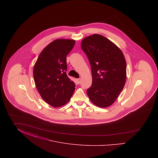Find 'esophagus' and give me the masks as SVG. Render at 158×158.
I'll use <instances>...</instances> for the list:
<instances>
[{
	"label": "esophagus",
	"instance_id": "obj_1",
	"mask_svg": "<svg viewBox=\"0 0 158 158\" xmlns=\"http://www.w3.org/2000/svg\"><path fill=\"white\" fill-rule=\"evenodd\" d=\"M76 81H77V82L78 84H79L81 83V79H77Z\"/></svg>",
	"mask_w": 158,
	"mask_h": 158
}]
</instances>
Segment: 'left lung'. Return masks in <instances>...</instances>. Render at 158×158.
I'll return each instance as SVG.
<instances>
[{"label":"left lung","mask_w":158,"mask_h":158,"mask_svg":"<svg viewBox=\"0 0 158 158\" xmlns=\"http://www.w3.org/2000/svg\"><path fill=\"white\" fill-rule=\"evenodd\" d=\"M81 48L91 67L92 83L87 94L95 105L104 108L112 105L126 81V61L120 49L99 34L85 38Z\"/></svg>","instance_id":"8db88e82"}]
</instances>
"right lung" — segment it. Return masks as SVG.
Masks as SVG:
<instances>
[{"label": "right lung", "instance_id": "obj_1", "mask_svg": "<svg viewBox=\"0 0 158 158\" xmlns=\"http://www.w3.org/2000/svg\"><path fill=\"white\" fill-rule=\"evenodd\" d=\"M75 44L72 40L53 41L43 49L34 65L36 88L42 98L54 107L68 103L75 89V83L66 74V57Z\"/></svg>", "mask_w": 158, "mask_h": 158}]
</instances>
